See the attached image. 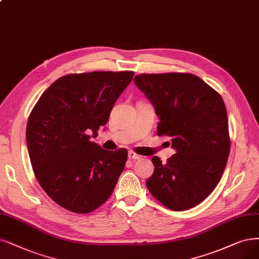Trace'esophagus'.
Wrapping results in <instances>:
<instances>
[{
  "mask_svg": "<svg viewBox=\"0 0 259 259\" xmlns=\"http://www.w3.org/2000/svg\"><path fill=\"white\" fill-rule=\"evenodd\" d=\"M128 158L132 159V160H137V159H140L141 158V155L133 152V151H130L128 152Z\"/></svg>",
  "mask_w": 259,
  "mask_h": 259,
  "instance_id": "34e87169",
  "label": "esophagus"
}]
</instances>
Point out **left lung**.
I'll list each match as a JSON object with an SVG mask.
<instances>
[{
    "label": "left lung",
    "instance_id": "1",
    "mask_svg": "<svg viewBox=\"0 0 259 259\" xmlns=\"http://www.w3.org/2000/svg\"><path fill=\"white\" fill-rule=\"evenodd\" d=\"M134 81L159 117L157 135L171 137L177 154L162 162L154 156L147 187L169 209L194 207L220 182L231 151L229 120L223 99L190 73L136 75Z\"/></svg>",
    "mask_w": 259,
    "mask_h": 259
}]
</instances>
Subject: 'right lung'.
I'll return each mask as SVG.
<instances>
[{"label": "right lung", "mask_w": 259, "mask_h": 259, "mask_svg": "<svg viewBox=\"0 0 259 259\" xmlns=\"http://www.w3.org/2000/svg\"><path fill=\"white\" fill-rule=\"evenodd\" d=\"M133 71H94L59 77L29 113L26 142L35 177L61 207L88 213L111 195L125 167L127 150L106 151L90 135L109 119Z\"/></svg>", "instance_id": "add662e5"}]
</instances>
